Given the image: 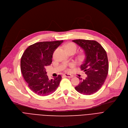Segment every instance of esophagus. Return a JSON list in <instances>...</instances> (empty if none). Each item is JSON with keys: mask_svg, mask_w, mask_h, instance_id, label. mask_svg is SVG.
<instances>
[{"mask_svg": "<svg viewBox=\"0 0 128 128\" xmlns=\"http://www.w3.org/2000/svg\"><path fill=\"white\" fill-rule=\"evenodd\" d=\"M64 76L65 77H68V78H73V76H72L71 74H65L64 75Z\"/></svg>", "mask_w": 128, "mask_h": 128, "instance_id": "esophagus-1", "label": "esophagus"}]
</instances>
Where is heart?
<instances>
[{"label":"heart","mask_w":128,"mask_h":128,"mask_svg":"<svg viewBox=\"0 0 128 128\" xmlns=\"http://www.w3.org/2000/svg\"><path fill=\"white\" fill-rule=\"evenodd\" d=\"M65 49L67 52L70 50H75L76 52L77 50V46L76 44H74L72 42H70L66 45Z\"/></svg>","instance_id":"heart-1"}]
</instances>
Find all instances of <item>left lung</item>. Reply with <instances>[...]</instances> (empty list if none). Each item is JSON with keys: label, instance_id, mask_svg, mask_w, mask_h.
<instances>
[{"label": "left lung", "instance_id": "1", "mask_svg": "<svg viewBox=\"0 0 128 128\" xmlns=\"http://www.w3.org/2000/svg\"><path fill=\"white\" fill-rule=\"evenodd\" d=\"M73 42L83 49L85 58L80 66L87 76L75 87L79 93L90 95L97 92L103 85L108 71V62L106 51L94 40L78 39Z\"/></svg>", "mask_w": 128, "mask_h": 128}]
</instances>
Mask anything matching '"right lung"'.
<instances>
[{
	"label": "right lung",
	"instance_id": "1",
	"mask_svg": "<svg viewBox=\"0 0 128 128\" xmlns=\"http://www.w3.org/2000/svg\"><path fill=\"white\" fill-rule=\"evenodd\" d=\"M63 40L37 42L25 50L20 60L21 72L28 87L36 94L46 96L53 93L62 80L60 75L49 80L46 67L52 62L55 50Z\"/></svg>",
	"mask_w": 128,
	"mask_h": 128
}]
</instances>
